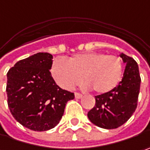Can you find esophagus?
I'll return each instance as SVG.
<instances>
[{"label":"esophagus","mask_w":150,"mask_h":150,"mask_svg":"<svg viewBox=\"0 0 150 150\" xmlns=\"http://www.w3.org/2000/svg\"><path fill=\"white\" fill-rule=\"evenodd\" d=\"M75 96L76 99H81V98L82 97V95L80 94V93H77V92H75Z\"/></svg>","instance_id":"1"}]
</instances>
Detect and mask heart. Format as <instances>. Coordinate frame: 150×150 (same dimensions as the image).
<instances>
[{
  "mask_svg": "<svg viewBox=\"0 0 150 150\" xmlns=\"http://www.w3.org/2000/svg\"><path fill=\"white\" fill-rule=\"evenodd\" d=\"M123 62L120 57L103 53L75 54L68 61L58 58L53 63L52 75L64 89L71 90L83 80L84 88H92L97 93L113 91L122 81Z\"/></svg>",
  "mask_w": 150,
  "mask_h": 150,
  "instance_id": "b5f03b06",
  "label": "heart"
}]
</instances>
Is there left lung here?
Returning a JSON list of instances; mask_svg holds the SVG:
<instances>
[{"mask_svg":"<svg viewBox=\"0 0 150 150\" xmlns=\"http://www.w3.org/2000/svg\"><path fill=\"white\" fill-rule=\"evenodd\" d=\"M119 56L126 64L122 81L113 91L96 96L95 107L87 113L93 124L105 129H113L124 124L138 104L141 82L138 64L122 53Z\"/></svg>","mask_w":150,"mask_h":150,"instance_id":"1","label":"left lung"}]
</instances>
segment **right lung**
<instances>
[{"label": "right lung", "mask_w": 150, "mask_h": 150, "mask_svg": "<svg viewBox=\"0 0 150 150\" xmlns=\"http://www.w3.org/2000/svg\"><path fill=\"white\" fill-rule=\"evenodd\" d=\"M53 55L38 53L19 60L7 72V103L14 118L25 127L47 131L62 118L75 95L56 85L50 69Z\"/></svg>", "instance_id": "add662e5"}]
</instances>
